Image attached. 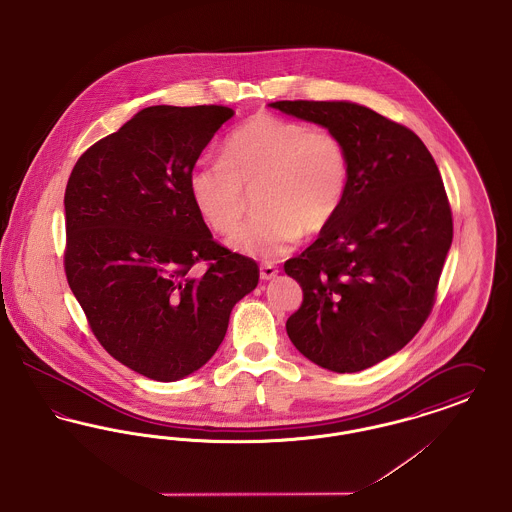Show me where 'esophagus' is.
Wrapping results in <instances>:
<instances>
[{
    "label": "esophagus",
    "instance_id": "1",
    "mask_svg": "<svg viewBox=\"0 0 512 512\" xmlns=\"http://www.w3.org/2000/svg\"><path fill=\"white\" fill-rule=\"evenodd\" d=\"M276 274H278V269H276L274 265H271V263L261 265V278H263V280H272Z\"/></svg>",
    "mask_w": 512,
    "mask_h": 512
}]
</instances>
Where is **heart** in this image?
Listing matches in <instances>:
<instances>
[{"mask_svg": "<svg viewBox=\"0 0 512 512\" xmlns=\"http://www.w3.org/2000/svg\"><path fill=\"white\" fill-rule=\"evenodd\" d=\"M350 181V156L329 129L257 114L234 129L222 158L199 162L189 195L207 226L230 234L245 212V189H257L261 214L234 232L228 245L241 255L276 259L301 234L325 230L340 211Z\"/></svg>", "mask_w": 512, "mask_h": 512, "instance_id": "1", "label": "heart"}]
</instances>
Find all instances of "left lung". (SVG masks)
<instances>
[{"label": "left lung", "mask_w": 512, "mask_h": 512, "mask_svg": "<svg viewBox=\"0 0 512 512\" xmlns=\"http://www.w3.org/2000/svg\"><path fill=\"white\" fill-rule=\"evenodd\" d=\"M282 114L336 133L350 156L344 203L284 271L303 290L286 332L301 354L356 373L402 350L425 323L452 243L439 168L408 127L348 100H280Z\"/></svg>", "instance_id": "left-lung-1"}]
</instances>
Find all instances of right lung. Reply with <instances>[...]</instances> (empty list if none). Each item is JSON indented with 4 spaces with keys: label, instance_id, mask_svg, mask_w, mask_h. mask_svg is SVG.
<instances>
[{
    "label": "right lung",
    "instance_id": "obj_1",
    "mask_svg": "<svg viewBox=\"0 0 512 512\" xmlns=\"http://www.w3.org/2000/svg\"><path fill=\"white\" fill-rule=\"evenodd\" d=\"M226 106H151L85 152L65 187V274L106 352L162 383L201 369L259 267L212 240L189 174ZM205 264V270L196 265Z\"/></svg>",
    "mask_w": 512,
    "mask_h": 512
}]
</instances>
